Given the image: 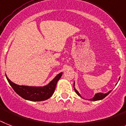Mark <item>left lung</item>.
I'll use <instances>...</instances> for the list:
<instances>
[{"label": "left lung", "mask_w": 126, "mask_h": 126, "mask_svg": "<svg viewBox=\"0 0 126 126\" xmlns=\"http://www.w3.org/2000/svg\"><path fill=\"white\" fill-rule=\"evenodd\" d=\"M119 79H120V78L119 79ZM117 84H115V85H117ZM74 90H75V93H76L77 94L79 95V96H80V97H81V98H82V96L80 95V94L78 92V91L76 89H75V81H74ZM111 91H109L108 93H96L95 94L93 98H91V99H90L89 100L90 101H98V100H101V99H103V98H105L106 97V96H107V95L109 94V93H110V92H111Z\"/></svg>", "instance_id": "1"}]
</instances>
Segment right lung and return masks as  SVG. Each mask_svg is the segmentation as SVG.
<instances>
[{"label":"right lung","instance_id":"1","mask_svg":"<svg viewBox=\"0 0 126 126\" xmlns=\"http://www.w3.org/2000/svg\"><path fill=\"white\" fill-rule=\"evenodd\" d=\"M63 72L58 74L46 86H19L11 81L5 75L7 81L17 94L23 99L32 101H44L51 98L54 93L58 81L62 77Z\"/></svg>","mask_w":126,"mask_h":126}]
</instances>
